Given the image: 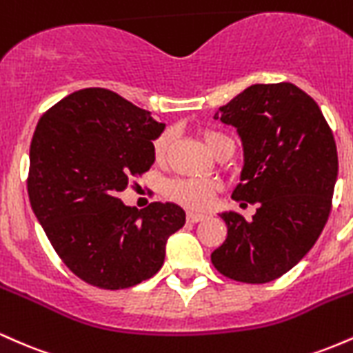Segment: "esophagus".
Segmentation results:
<instances>
[{
	"label": "esophagus",
	"instance_id": "esophagus-1",
	"mask_svg": "<svg viewBox=\"0 0 353 353\" xmlns=\"http://www.w3.org/2000/svg\"><path fill=\"white\" fill-rule=\"evenodd\" d=\"M205 219V216L204 214H197V212H188V221L189 222H201V221H204Z\"/></svg>",
	"mask_w": 353,
	"mask_h": 353
}]
</instances>
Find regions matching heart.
Instances as JSON below:
<instances>
[{"label":"heart","mask_w":353,"mask_h":353,"mask_svg":"<svg viewBox=\"0 0 353 353\" xmlns=\"http://www.w3.org/2000/svg\"><path fill=\"white\" fill-rule=\"evenodd\" d=\"M172 141V132L164 131L154 139L152 151L156 161H164L168 156L169 145ZM204 143L212 156L221 151L224 145L232 144V141L228 136L222 134L219 131H205L204 132ZM168 196L171 199L181 202V204L188 205L192 209H205L212 202L214 185L210 182L204 181H194V179H179L172 181L168 184Z\"/></svg>","instance_id":"b5f03b06"}]
</instances>
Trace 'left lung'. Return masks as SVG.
Instances as JSON below:
<instances>
[{"mask_svg":"<svg viewBox=\"0 0 353 353\" xmlns=\"http://www.w3.org/2000/svg\"><path fill=\"white\" fill-rule=\"evenodd\" d=\"M216 119L237 129L244 148L234 201L257 204L250 221L222 212L228 239L210 254L225 277L265 283L314 247L332 209L337 145L319 104L295 84H252Z\"/></svg>","mask_w":353,"mask_h":353,"instance_id":"8db88e82","label":"left lung"}]
</instances>
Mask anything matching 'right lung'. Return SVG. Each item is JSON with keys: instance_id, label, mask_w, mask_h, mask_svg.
Segmentation results:
<instances>
[{"instance_id": "add662e5", "label": "right lung", "mask_w": 353, "mask_h": 353, "mask_svg": "<svg viewBox=\"0 0 353 353\" xmlns=\"http://www.w3.org/2000/svg\"><path fill=\"white\" fill-rule=\"evenodd\" d=\"M151 112L104 88L72 92L41 116L30 148L28 196L64 265L81 281L119 290L151 279L165 242L185 224L172 202L143 210L117 197L154 163L164 131Z\"/></svg>"}]
</instances>
